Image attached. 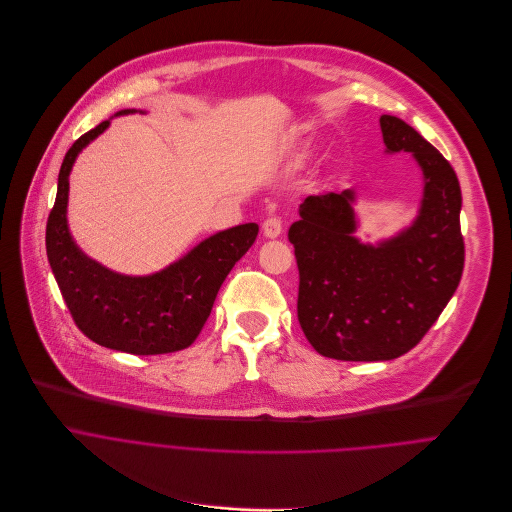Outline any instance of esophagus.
Wrapping results in <instances>:
<instances>
[{"label": "esophagus", "instance_id": "34e87169", "mask_svg": "<svg viewBox=\"0 0 512 512\" xmlns=\"http://www.w3.org/2000/svg\"><path fill=\"white\" fill-rule=\"evenodd\" d=\"M262 232L266 238H278L282 234V218H278V216L266 218L262 224Z\"/></svg>", "mask_w": 512, "mask_h": 512}]
</instances>
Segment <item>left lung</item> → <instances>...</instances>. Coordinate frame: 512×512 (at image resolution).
I'll list each match as a JSON object with an SVG mask.
<instances>
[{"label":"left lung","mask_w":512,"mask_h":512,"mask_svg":"<svg viewBox=\"0 0 512 512\" xmlns=\"http://www.w3.org/2000/svg\"><path fill=\"white\" fill-rule=\"evenodd\" d=\"M389 153L424 173L418 220L379 246L355 232L353 191L309 195L288 230L298 266V323L323 357L389 361L414 349L442 315L464 270L462 191L444 155L397 117L379 119Z\"/></svg>","instance_id":"1"}]
</instances>
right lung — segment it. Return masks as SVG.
Listing matches in <instances>:
<instances>
[{
	"label": "right lung",
	"mask_w": 512,
	"mask_h": 512,
	"mask_svg": "<svg viewBox=\"0 0 512 512\" xmlns=\"http://www.w3.org/2000/svg\"><path fill=\"white\" fill-rule=\"evenodd\" d=\"M107 127L109 121H102L78 137L62 161L46 254L76 327L90 341L133 355L181 351L206 325L222 282L254 244L258 226L218 232L151 276H123L86 258L66 226L68 175L76 155Z\"/></svg>",
	"instance_id": "1"
}]
</instances>
